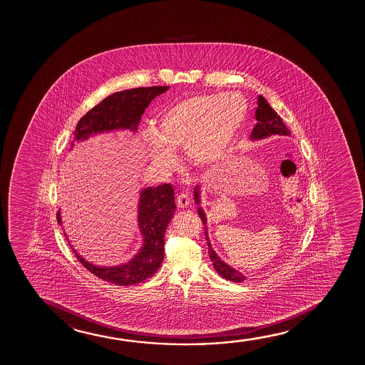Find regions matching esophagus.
Instances as JSON below:
<instances>
[{
    "instance_id": "obj_1",
    "label": "esophagus",
    "mask_w": 365,
    "mask_h": 365,
    "mask_svg": "<svg viewBox=\"0 0 365 365\" xmlns=\"http://www.w3.org/2000/svg\"><path fill=\"white\" fill-rule=\"evenodd\" d=\"M177 205L180 208H185L190 205V195H185V193H180L177 197Z\"/></svg>"
}]
</instances>
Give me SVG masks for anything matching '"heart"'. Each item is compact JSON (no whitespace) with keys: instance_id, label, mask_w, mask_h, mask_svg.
<instances>
[{"instance_id":"b5f03b06","label":"heart","mask_w":365,"mask_h":365,"mask_svg":"<svg viewBox=\"0 0 365 365\" xmlns=\"http://www.w3.org/2000/svg\"><path fill=\"white\" fill-rule=\"evenodd\" d=\"M248 105L240 93L192 96L167 106L143 135L150 160L160 167L175 160L172 148L183 147L197 165L215 163L230 148L245 122Z\"/></svg>"}]
</instances>
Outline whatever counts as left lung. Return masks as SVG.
<instances>
[{
  "mask_svg": "<svg viewBox=\"0 0 365 365\" xmlns=\"http://www.w3.org/2000/svg\"><path fill=\"white\" fill-rule=\"evenodd\" d=\"M255 120H258V122H257V125H255V128L252 130L250 140H263V138H267V137H270V135H290L289 130L283 123V120L270 107L269 103L267 102V100L262 95L258 96V107H257V110H255ZM195 203L200 205V185H195ZM198 215H200V220H202L203 225H205V238H207V245H208V248H210V258L212 260V263H213L215 269L217 270V273L222 275L225 279L235 282V283H240V282L245 280V275L242 274L238 270L233 269L232 267H230L223 260L220 259L218 255H215V250H212L208 233H207V218H205V212L202 210L200 207H198Z\"/></svg>",
  "mask_w": 365,
  "mask_h": 365,
  "instance_id": "obj_1",
  "label": "left lung"
}]
</instances>
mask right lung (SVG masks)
I'll use <instances>...</instances> for the list:
<instances>
[{
  "label": "right lung",
  "instance_id": "add662e5",
  "mask_svg": "<svg viewBox=\"0 0 365 365\" xmlns=\"http://www.w3.org/2000/svg\"><path fill=\"white\" fill-rule=\"evenodd\" d=\"M168 88V86L140 87L115 92L106 97L78 120L73 132L75 140H87L96 133L115 130L135 132L140 117L152 100ZM175 210V190L170 183L148 187L140 192L138 227L143 237V245L135 258L117 267H97L86 262L73 250L76 258L92 274L113 284L132 285L145 282L155 274L163 260L165 230ZM57 220L60 225L62 223L60 212L57 213Z\"/></svg>",
  "mask_w": 365,
  "mask_h": 365
}]
</instances>
